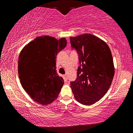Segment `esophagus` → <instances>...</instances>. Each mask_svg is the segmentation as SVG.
I'll return each instance as SVG.
<instances>
[{"instance_id":"1","label":"esophagus","mask_w":133,"mask_h":133,"mask_svg":"<svg viewBox=\"0 0 133 133\" xmlns=\"http://www.w3.org/2000/svg\"><path fill=\"white\" fill-rule=\"evenodd\" d=\"M64 78L66 80H67V78H68V77H67V75H64Z\"/></svg>"}]
</instances>
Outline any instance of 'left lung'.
Here are the masks:
<instances>
[{"instance_id": "1", "label": "left lung", "mask_w": 133, "mask_h": 133, "mask_svg": "<svg viewBox=\"0 0 133 133\" xmlns=\"http://www.w3.org/2000/svg\"><path fill=\"white\" fill-rule=\"evenodd\" d=\"M70 40L80 63L77 78L70 82L72 91L78 102L92 105L105 95L111 84L114 67L111 51L106 43L91 34Z\"/></svg>"}]
</instances>
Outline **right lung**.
Wrapping results in <instances>:
<instances>
[{"label": "right lung", "instance_id": "right-lung-1", "mask_svg": "<svg viewBox=\"0 0 133 133\" xmlns=\"http://www.w3.org/2000/svg\"><path fill=\"white\" fill-rule=\"evenodd\" d=\"M66 44L65 38L57 40L48 36H39L26 45L20 53V82L36 102L47 105L58 97L64 80L56 70V58Z\"/></svg>", "mask_w": 133, "mask_h": 133}]
</instances>
